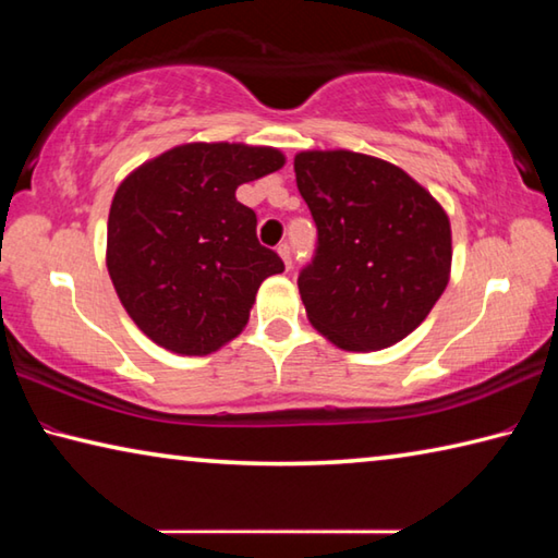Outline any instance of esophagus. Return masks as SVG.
<instances>
[{
	"label": "esophagus",
	"mask_w": 558,
	"mask_h": 558,
	"mask_svg": "<svg viewBox=\"0 0 558 558\" xmlns=\"http://www.w3.org/2000/svg\"><path fill=\"white\" fill-rule=\"evenodd\" d=\"M278 253H280L282 263H286V266L290 268L292 266V248H290V243H280L278 245Z\"/></svg>",
	"instance_id": "obj_1"
}]
</instances>
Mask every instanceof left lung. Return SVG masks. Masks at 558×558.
Segmentation results:
<instances>
[{"label":"left lung","instance_id":"obj_1","mask_svg":"<svg viewBox=\"0 0 558 558\" xmlns=\"http://www.w3.org/2000/svg\"><path fill=\"white\" fill-rule=\"evenodd\" d=\"M295 179L317 226L298 276L310 323L349 352L401 342L448 286L446 211L403 169L347 149L300 153Z\"/></svg>","mask_w":558,"mask_h":558}]
</instances>
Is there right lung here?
Listing matches in <instances>:
<instances>
[{"instance_id":"obj_1","label":"right lung","mask_w":558,"mask_h":558,"mask_svg":"<svg viewBox=\"0 0 558 558\" xmlns=\"http://www.w3.org/2000/svg\"><path fill=\"white\" fill-rule=\"evenodd\" d=\"M270 147L194 143L135 169L108 216V270L135 325L177 354H211L248 323L260 282L286 270L235 189L282 167Z\"/></svg>"}]
</instances>
